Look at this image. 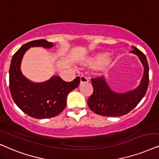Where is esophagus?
Returning <instances> with one entry per match:
<instances>
[{
	"instance_id": "34e87169",
	"label": "esophagus",
	"mask_w": 159,
	"mask_h": 159,
	"mask_svg": "<svg viewBox=\"0 0 159 159\" xmlns=\"http://www.w3.org/2000/svg\"><path fill=\"white\" fill-rule=\"evenodd\" d=\"M89 81V80H88V78L86 77V76L84 75H81V77H80V82H81V84H83V83H87V82Z\"/></svg>"
}]
</instances>
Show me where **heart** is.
Wrapping results in <instances>:
<instances>
[{"label": "heart", "instance_id": "1", "mask_svg": "<svg viewBox=\"0 0 159 159\" xmlns=\"http://www.w3.org/2000/svg\"><path fill=\"white\" fill-rule=\"evenodd\" d=\"M110 62L111 61L108 59L107 53H100L91 58V59H88L86 64L91 67H100V69H104L109 65Z\"/></svg>", "mask_w": 159, "mask_h": 159}]
</instances>
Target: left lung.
Listing matches in <instances>:
<instances>
[{"mask_svg": "<svg viewBox=\"0 0 159 159\" xmlns=\"http://www.w3.org/2000/svg\"><path fill=\"white\" fill-rule=\"evenodd\" d=\"M130 53L139 56L144 71L141 84L136 89L126 93H116L110 89L103 76L92 78L93 92L87 103L94 113L104 116H119L133 110L144 98L149 84V66L144 54L136 47Z\"/></svg>", "mask_w": 159, "mask_h": 159, "instance_id": "8db88e82", "label": "left lung"}]
</instances>
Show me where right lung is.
<instances>
[{
    "mask_svg": "<svg viewBox=\"0 0 159 159\" xmlns=\"http://www.w3.org/2000/svg\"><path fill=\"white\" fill-rule=\"evenodd\" d=\"M53 46L45 39H37L25 44L14 54L9 68V89L18 107L28 115L37 119L57 116L67 105V94L78 87L80 78L66 82L59 76H53L44 83L35 84L24 77L20 62L25 52L31 47Z\"/></svg>",
    "mask_w": 159,
    "mask_h": 159,
    "instance_id": "add662e5",
    "label": "right lung"
}]
</instances>
